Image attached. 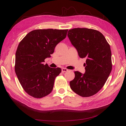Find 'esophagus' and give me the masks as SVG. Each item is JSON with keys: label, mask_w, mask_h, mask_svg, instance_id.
Segmentation results:
<instances>
[{"label": "esophagus", "mask_w": 126, "mask_h": 126, "mask_svg": "<svg viewBox=\"0 0 126 126\" xmlns=\"http://www.w3.org/2000/svg\"><path fill=\"white\" fill-rule=\"evenodd\" d=\"M67 71H68V69H66V68H63V69H62V71L63 73V72H66Z\"/></svg>", "instance_id": "obj_1"}]
</instances>
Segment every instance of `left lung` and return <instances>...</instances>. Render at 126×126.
Returning a JSON list of instances; mask_svg holds the SVG:
<instances>
[{
  "label": "left lung",
  "instance_id": "1",
  "mask_svg": "<svg viewBox=\"0 0 126 126\" xmlns=\"http://www.w3.org/2000/svg\"><path fill=\"white\" fill-rule=\"evenodd\" d=\"M68 37L79 56L86 59L85 73L75 71L71 89L83 97L92 96L104 86L112 70L111 52L105 37L98 30L85 28L70 29Z\"/></svg>",
  "mask_w": 126,
  "mask_h": 126
}]
</instances>
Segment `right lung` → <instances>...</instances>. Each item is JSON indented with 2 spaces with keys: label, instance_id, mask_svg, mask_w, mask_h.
Listing matches in <instances>:
<instances>
[{
  "label": "right lung",
  "instance_id": "right-lung-1",
  "mask_svg": "<svg viewBox=\"0 0 126 126\" xmlns=\"http://www.w3.org/2000/svg\"><path fill=\"white\" fill-rule=\"evenodd\" d=\"M68 29H36L20 42L16 52L15 70L24 90L30 96L41 98L50 94L55 78L62 71L44 64L56 45L66 37Z\"/></svg>",
  "mask_w": 126,
  "mask_h": 126
}]
</instances>
